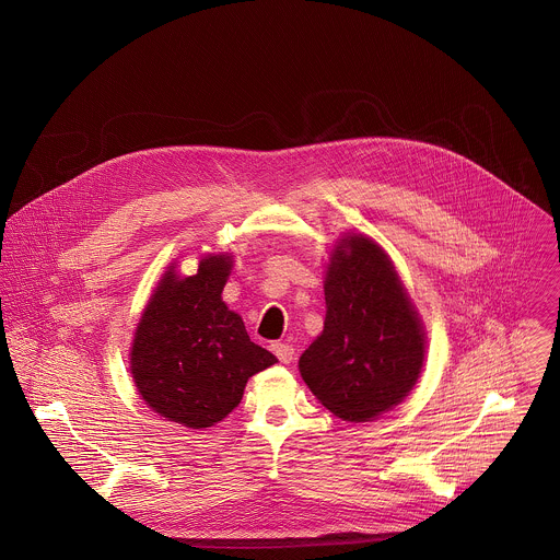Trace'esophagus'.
Listing matches in <instances>:
<instances>
[{
    "mask_svg": "<svg viewBox=\"0 0 560 560\" xmlns=\"http://www.w3.org/2000/svg\"><path fill=\"white\" fill-rule=\"evenodd\" d=\"M271 351L276 353V358H278L282 364H291L293 358H295V349H293V345H289V342H271Z\"/></svg>",
    "mask_w": 560,
    "mask_h": 560,
    "instance_id": "34e87169",
    "label": "esophagus"
}]
</instances>
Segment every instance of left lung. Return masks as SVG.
<instances>
[{
  "instance_id": "left-lung-1",
  "label": "left lung",
  "mask_w": 560,
  "mask_h": 560,
  "mask_svg": "<svg viewBox=\"0 0 560 560\" xmlns=\"http://www.w3.org/2000/svg\"><path fill=\"white\" fill-rule=\"evenodd\" d=\"M424 360V331L386 252L338 241L325 276V323L300 373L338 418L362 422L399 405Z\"/></svg>"
}]
</instances>
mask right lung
Returning a JSON list of instances; mask_svg holds the SVG:
<instances>
[{
    "label": "right lung",
    "instance_id": "add662e5",
    "mask_svg": "<svg viewBox=\"0 0 560 560\" xmlns=\"http://www.w3.org/2000/svg\"><path fill=\"white\" fill-rule=\"evenodd\" d=\"M231 256H205L198 273L170 269L138 323L131 375L138 393L163 418L205 429L226 418L247 380L278 362L254 345L237 313L222 302Z\"/></svg>",
    "mask_w": 560,
    "mask_h": 560
}]
</instances>
